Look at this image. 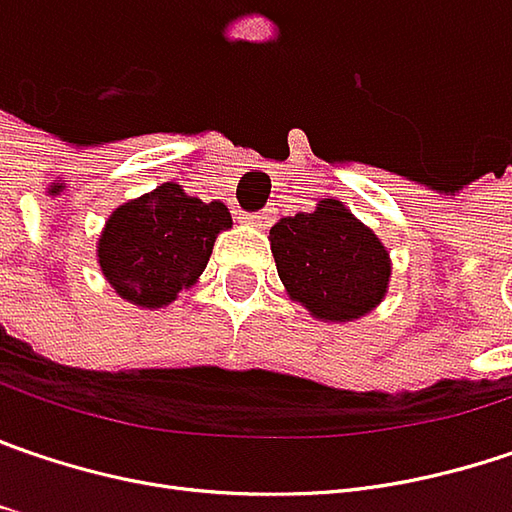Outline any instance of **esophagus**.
<instances>
[{"label":"esophagus","mask_w":512,"mask_h":512,"mask_svg":"<svg viewBox=\"0 0 512 512\" xmlns=\"http://www.w3.org/2000/svg\"><path fill=\"white\" fill-rule=\"evenodd\" d=\"M243 223H249V226L255 228H266L272 223V217L269 214H263V211H257V214H243Z\"/></svg>","instance_id":"34e87169"}]
</instances>
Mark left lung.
I'll return each mask as SVG.
<instances>
[{
  "label": "left lung",
  "mask_w": 512,
  "mask_h": 512,
  "mask_svg": "<svg viewBox=\"0 0 512 512\" xmlns=\"http://www.w3.org/2000/svg\"><path fill=\"white\" fill-rule=\"evenodd\" d=\"M269 246L286 295L321 321L362 318L388 292V249L339 199H321L310 214L281 217L269 231Z\"/></svg>",
  "instance_id": "left-lung-1"
}]
</instances>
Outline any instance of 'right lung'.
<instances>
[{"label":"right lung","instance_id":"right-lung-1","mask_svg":"<svg viewBox=\"0 0 512 512\" xmlns=\"http://www.w3.org/2000/svg\"><path fill=\"white\" fill-rule=\"evenodd\" d=\"M226 228L231 214L223 202H202L182 185L165 182L109 214L98 240V263L124 301L159 310L196 284L217 234Z\"/></svg>","mask_w":512,"mask_h":512}]
</instances>
